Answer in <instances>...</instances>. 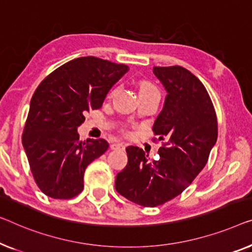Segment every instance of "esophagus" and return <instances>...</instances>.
<instances>
[{
    "instance_id": "1",
    "label": "esophagus",
    "mask_w": 252,
    "mask_h": 252,
    "mask_svg": "<svg viewBox=\"0 0 252 252\" xmlns=\"http://www.w3.org/2000/svg\"><path fill=\"white\" fill-rule=\"evenodd\" d=\"M111 148L114 149V150H116V149H122L123 150L126 148V144H125V142L116 141V142H113V144L111 145Z\"/></svg>"
}]
</instances>
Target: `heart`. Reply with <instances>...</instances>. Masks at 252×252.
<instances>
[{"label":"heart","mask_w":252,"mask_h":252,"mask_svg":"<svg viewBox=\"0 0 252 252\" xmlns=\"http://www.w3.org/2000/svg\"><path fill=\"white\" fill-rule=\"evenodd\" d=\"M138 87H139V95H157L158 96V90H157L155 86L150 84V82H147V81L139 82ZM114 93H115V89H113L110 93V97L113 96Z\"/></svg>","instance_id":"b5f03b06"}]
</instances>
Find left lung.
Masks as SVG:
<instances>
[{
    "label": "left lung",
    "instance_id": "left-lung-1",
    "mask_svg": "<svg viewBox=\"0 0 252 252\" xmlns=\"http://www.w3.org/2000/svg\"><path fill=\"white\" fill-rule=\"evenodd\" d=\"M153 72L166 92L153 126L165 144L156 160L136 146L126 147L127 164L115 180L120 194L144 207L163 205L186 190L217 140L215 110L200 80L178 65L155 66Z\"/></svg>",
    "mask_w": 252,
    "mask_h": 252
}]
</instances>
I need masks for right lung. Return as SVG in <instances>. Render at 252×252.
I'll return each mask as SVG.
<instances>
[{
  "label": "right lung",
  "instance_id": "right-lung-1",
  "mask_svg": "<svg viewBox=\"0 0 252 252\" xmlns=\"http://www.w3.org/2000/svg\"><path fill=\"white\" fill-rule=\"evenodd\" d=\"M129 71L94 56L74 59L42 81L30 100L22 146L37 186L54 199L84 189L86 167L108 149L104 139L79 140L85 114L102 107L111 88Z\"/></svg>",
  "mask_w": 252,
  "mask_h": 252
}]
</instances>
